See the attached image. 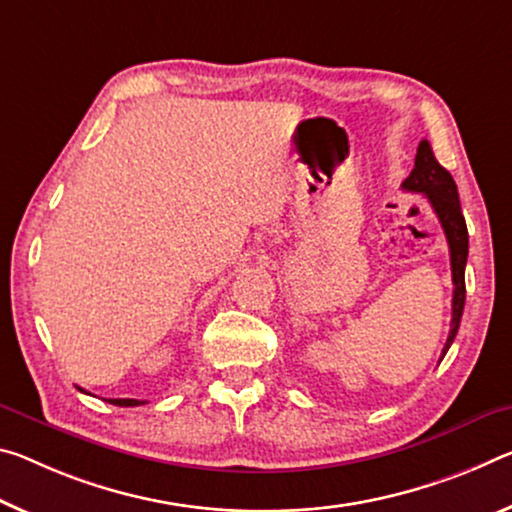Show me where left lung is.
Returning a JSON list of instances; mask_svg holds the SVG:
<instances>
[{
    "label": "left lung",
    "mask_w": 512,
    "mask_h": 512,
    "mask_svg": "<svg viewBox=\"0 0 512 512\" xmlns=\"http://www.w3.org/2000/svg\"><path fill=\"white\" fill-rule=\"evenodd\" d=\"M405 191L424 193L431 202L433 212L437 214L442 223V230L446 234V243H449L451 255V278H453V305H451V330L446 337L442 358L449 351V346L456 339V332L460 328L462 310H465V264L469 253V237H467V223L462 216L460 200H458V186L453 182L449 170L440 166L435 159L433 148L428 141H421L415 157V168L405 177L401 184Z\"/></svg>",
    "instance_id": "8db88e82"
}]
</instances>
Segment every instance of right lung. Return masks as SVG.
<instances>
[{
	"label": "right lung",
	"instance_id": "right-lung-1",
	"mask_svg": "<svg viewBox=\"0 0 512 512\" xmlns=\"http://www.w3.org/2000/svg\"><path fill=\"white\" fill-rule=\"evenodd\" d=\"M81 392H84V389H81ZM109 403L111 405H120V408H134V405H141L143 401H139V399H109Z\"/></svg>",
	"mask_w": 512,
	"mask_h": 512
}]
</instances>
